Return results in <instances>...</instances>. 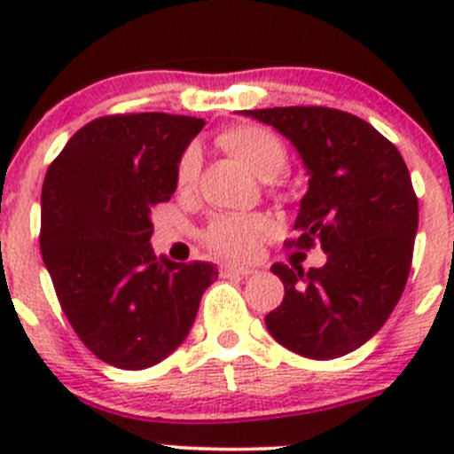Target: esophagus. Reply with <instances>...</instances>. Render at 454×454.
<instances>
[{"label":"esophagus","mask_w":454,"mask_h":454,"mask_svg":"<svg viewBox=\"0 0 454 454\" xmlns=\"http://www.w3.org/2000/svg\"><path fill=\"white\" fill-rule=\"evenodd\" d=\"M248 274H254V268H244V265H222L219 268V277H248Z\"/></svg>","instance_id":"obj_1"}]
</instances>
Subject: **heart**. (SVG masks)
Returning a JSON list of instances; mask_svg holds the SVG:
<instances>
[{"mask_svg":"<svg viewBox=\"0 0 454 454\" xmlns=\"http://www.w3.org/2000/svg\"><path fill=\"white\" fill-rule=\"evenodd\" d=\"M217 145L237 160L246 164L254 176L274 184L277 177L287 167V146L274 131L256 125H237L222 131ZM200 176V153L198 149H186L177 162V186L189 189ZM272 223L263 215H239L219 213L206 223L201 231V241L213 253L226 259H250L256 246L270 232Z\"/></svg>","mask_w":454,"mask_h":454,"instance_id":"obj_1","label":"heart"}]
</instances>
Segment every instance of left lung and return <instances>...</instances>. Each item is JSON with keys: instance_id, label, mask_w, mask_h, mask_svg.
<instances>
[{"instance_id": "1", "label": "left lung", "mask_w": 454, "mask_h": 454, "mask_svg": "<svg viewBox=\"0 0 454 454\" xmlns=\"http://www.w3.org/2000/svg\"><path fill=\"white\" fill-rule=\"evenodd\" d=\"M241 114L272 125L299 149L309 189L287 248L327 254L323 268L274 263L283 303L268 332L294 354L329 360L358 349L395 309L413 261L418 195L391 140L332 107H270Z\"/></svg>"}]
</instances>
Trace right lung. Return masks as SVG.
<instances>
[{"instance_id": "1", "label": "right lung", "mask_w": 454, "mask_h": 454, "mask_svg": "<svg viewBox=\"0 0 454 454\" xmlns=\"http://www.w3.org/2000/svg\"><path fill=\"white\" fill-rule=\"evenodd\" d=\"M201 118L112 114L81 127L41 189L39 246L81 342L118 369L153 367L191 332L217 268L153 254L151 210L171 200Z\"/></svg>"}]
</instances>
